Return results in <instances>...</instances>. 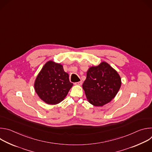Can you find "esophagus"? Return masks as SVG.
<instances>
[{"label": "esophagus", "mask_w": 152, "mask_h": 152, "mask_svg": "<svg viewBox=\"0 0 152 152\" xmlns=\"http://www.w3.org/2000/svg\"><path fill=\"white\" fill-rule=\"evenodd\" d=\"M75 85H81L82 84V80L81 81H79V82H75Z\"/></svg>", "instance_id": "esophagus-1"}]
</instances>
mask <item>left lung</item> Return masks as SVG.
<instances>
[{"mask_svg":"<svg viewBox=\"0 0 152 152\" xmlns=\"http://www.w3.org/2000/svg\"><path fill=\"white\" fill-rule=\"evenodd\" d=\"M121 83L118 73L107 63L102 62L88 69L82 87L91 104L102 106L115 97Z\"/></svg>","mask_w":152,"mask_h":152,"instance_id":"1","label":"left lung"}]
</instances>
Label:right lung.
Returning a JSON list of instances; mask_svg holds the SVG:
<instances>
[{
    "mask_svg": "<svg viewBox=\"0 0 152 152\" xmlns=\"http://www.w3.org/2000/svg\"><path fill=\"white\" fill-rule=\"evenodd\" d=\"M73 83L59 64L48 62L37 76L34 87L39 98L50 104L59 103L66 97Z\"/></svg>",
    "mask_w": 152,
    "mask_h": 152,
    "instance_id": "obj_1",
    "label": "right lung"
}]
</instances>
